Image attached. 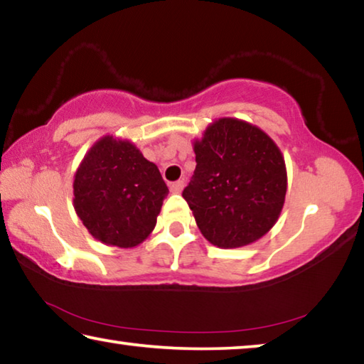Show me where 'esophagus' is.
Masks as SVG:
<instances>
[{
  "label": "esophagus",
  "mask_w": 364,
  "mask_h": 364,
  "mask_svg": "<svg viewBox=\"0 0 364 364\" xmlns=\"http://www.w3.org/2000/svg\"><path fill=\"white\" fill-rule=\"evenodd\" d=\"M183 188H184V181H183V180H178V181L170 184V191H171V193H173V194H180L181 191H183Z\"/></svg>",
  "instance_id": "34e87169"
}]
</instances>
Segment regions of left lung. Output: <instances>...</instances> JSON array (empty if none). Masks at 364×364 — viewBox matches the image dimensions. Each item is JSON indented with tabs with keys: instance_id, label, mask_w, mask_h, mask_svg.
<instances>
[{
	"instance_id": "obj_1",
	"label": "left lung",
	"mask_w": 364,
	"mask_h": 364,
	"mask_svg": "<svg viewBox=\"0 0 364 364\" xmlns=\"http://www.w3.org/2000/svg\"><path fill=\"white\" fill-rule=\"evenodd\" d=\"M196 170L183 197L208 242L244 247L278 221L287 171L279 147L249 122L223 117L194 141Z\"/></svg>"
}]
</instances>
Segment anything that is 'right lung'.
<instances>
[{
	"label": "right lung",
	"mask_w": 364,
	"mask_h": 364,
	"mask_svg": "<svg viewBox=\"0 0 364 364\" xmlns=\"http://www.w3.org/2000/svg\"><path fill=\"white\" fill-rule=\"evenodd\" d=\"M168 188L132 141L106 134L73 178V208L88 232L114 247H136L157 223Z\"/></svg>",
	"instance_id": "obj_1"
}]
</instances>
